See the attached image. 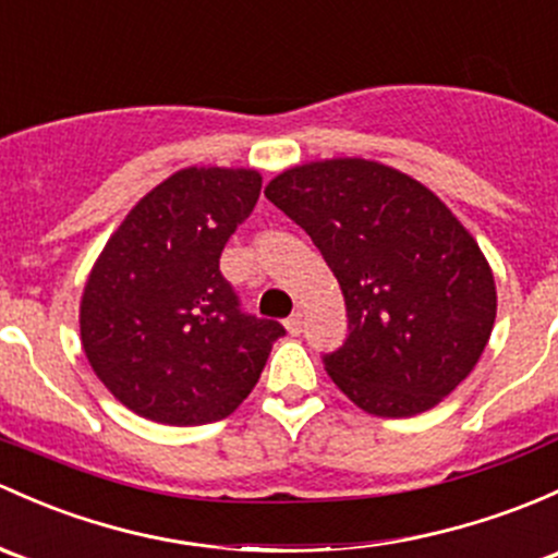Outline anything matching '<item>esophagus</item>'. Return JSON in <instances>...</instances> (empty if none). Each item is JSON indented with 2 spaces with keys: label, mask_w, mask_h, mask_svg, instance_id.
I'll return each instance as SVG.
<instances>
[{
  "label": "esophagus",
  "mask_w": 558,
  "mask_h": 558,
  "mask_svg": "<svg viewBox=\"0 0 558 558\" xmlns=\"http://www.w3.org/2000/svg\"><path fill=\"white\" fill-rule=\"evenodd\" d=\"M302 328H304L302 313H294L289 320H286V331H289L291 337H296V333H302Z\"/></svg>",
  "instance_id": "1"
}]
</instances>
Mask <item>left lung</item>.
<instances>
[{
	"instance_id": "8db88e82",
	"label": "left lung",
	"mask_w": 558,
	"mask_h": 558,
	"mask_svg": "<svg viewBox=\"0 0 558 558\" xmlns=\"http://www.w3.org/2000/svg\"><path fill=\"white\" fill-rule=\"evenodd\" d=\"M264 195L313 238L350 333L326 355L333 385L374 417H414L476 368L497 315L476 238L412 175L363 157L278 173Z\"/></svg>"
}]
</instances>
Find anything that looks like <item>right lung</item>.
<instances>
[{"label": "right lung", "instance_id": "add662e5", "mask_svg": "<svg viewBox=\"0 0 558 558\" xmlns=\"http://www.w3.org/2000/svg\"><path fill=\"white\" fill-rule=\"evenodd\" d=\"M259 192L254 168H181L128 210L93 264L80 299L82 350L138 417L208 425L259 383L286 331L240 313L219 269Z\"/></svg>", "mask_w": 558, "mask_h": 558}]
</instances>
